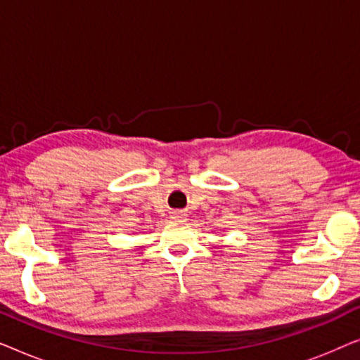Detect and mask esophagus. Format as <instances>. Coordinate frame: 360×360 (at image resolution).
Wrapping results in <instances>:
<instances>
[{
  "label": "esophagus",
  "mask_w": 360,
  "mask_h": 360,
  "mask_svg": "<svg viewBox=\"0 0 360 360\" xmlns=\"http://www.w3.org/2000/svg\"><path fill=\"white\" fill-rule=\"evenodd\" d=\"M184 218L185 216L180 213V211H174V213H172V219H176V221H184Z\"/></svg>",
  "instance_id": "obj_1"
}]
</instances>
